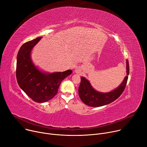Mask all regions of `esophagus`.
<instances>
[{
	"label": "esophagus",
	"instance_id": "esophagus-1",
	"mask_svg": "<svg viewBox=\"0 0 147 147\" xmlns=\"http://www.w3.org/2000/svg\"><path fill=\"white\" fill-rule=\"evenodd\" d=\"M75 72L77 74H80L81 73V70H80V69H79V68H76L75 69Z\"/></svg>",
	"mask_w": 147,
	"mask_h": 147
}]
</instances>
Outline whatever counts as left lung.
<instances>
[{"label": "left lung", "instance_id": "8db88e82", "mask_svg": "<svg viewBox=\"0 0 147 147\" xmlns=\"http://www.w3.org/2000/svg\"><path fill=\"white\" fill-rule=\"evenodd\" d=\"M127 64V76L123 82L117 88L109 92H101L96 91L91 86L88 80L81 77V83L78 88V94L82 101L90 107H101L109 104L117 100L124 91L128 80L129 67L128 60Z\"/></svg>", "mask_w": 147, "mask_h": 147}]
</instances>
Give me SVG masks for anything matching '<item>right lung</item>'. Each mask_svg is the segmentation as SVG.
Segmentation results:
<instances>
[{
    "label": "right lung",
    "instance_id": "add662e5",
    "mask_svg": "<svg viewBox=\"0 0 147 147\" xmlns=\"http://www.w3.org/2000/svg\"><path fill=\"white\" fill-rule=\"evenodd\" d=\"M42 37L23 44L17 56L16 78L21 89L37 102H45L54 97L61 82L72 73L68 70L63 72H43L34 65L31 59V51Z\"/></svg>",
    "mask_w": 147,
    "mask_h": 147
}]
</instances>
